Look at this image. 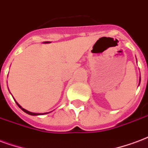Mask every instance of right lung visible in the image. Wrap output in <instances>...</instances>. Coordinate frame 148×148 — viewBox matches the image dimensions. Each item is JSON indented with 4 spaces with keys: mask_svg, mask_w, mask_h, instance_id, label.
I'll return each mask as SVG.
<instances>
[{
    "mask_svg": "<svg viewBox=\"0 0 148 148\" xmlns=\"http://www.w3.org/2000/svg\"><path fill=\"white\" fill-rule=\"evenodd\" d=\"M16 103H17V105H18V107H19V108H21L22 110H23L24 112H25V113H27V114H30V115H40V114H47V113H44V114H38V113H32V112H29V111H28V110H25V109H24V108H23L21 107V106H20V105L18 104V103H17V102H16Z\"/></svg>",
    "mask_w": 148,
    "mask_h": 148,
    "instance_id": "1",
    "label": "right lung"
}]
</instances>
